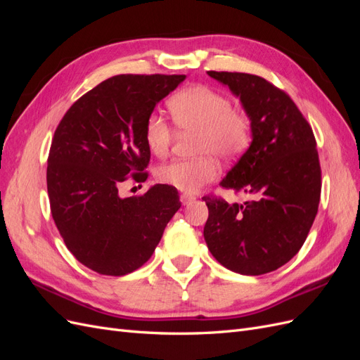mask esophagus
I'll return each instance as SVG.
<instances>
[{
    "label": "esophagus",
    "mask_w": 360,
    "mask_h": 360,
    "mask_svg": "<svg viewBox=\"0 0 360 360\" xmlns=\"http://www.w3.org/2000/svg\"><path fill=\"white\" fill-rule=\"evenodd\" d=\"M180 201H181L183 205H188V204H191L192 201H195V198L192 197V195H189V193H181V195H180Z\"/></svg>",
    "instance_id": "1"
}]
</instances>
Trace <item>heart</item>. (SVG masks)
I'll return each instance as SVG.
<instances>
[{
  "label": "heart",
  "mask_w": 360,
  "mask_h": 360,
  "mask_svg": "<svg viewBox=\"0 0 360 360\" xmlns=\"http://www.w3.org/2000/svg\"><path fill=\"white\" fill-rule=\"evenodd\" d=\"M174 123L183 132L197 134L195 151L202 155L193 160H172L158 169V179L179 191L195 193L217 177L212 156L233 159L243 153L250 141V123L245 114L233 110L231 101L205 85L188 86L169 101ZM144 139L156 156L165 155L172 141L168 122L151 112L144 126Z\"/></svg>",
  "instance_id": "obj_1"
}]
</instances>
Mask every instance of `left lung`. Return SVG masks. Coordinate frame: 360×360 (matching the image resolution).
Listing matches in <instances>:
<instances>
[{"label": "left lung", "instance_id": "8db88e82", "mask_svg": "<svg viewBox=\"0 0 360 360\" xmlns=\"http://www.w3.org/2000/svg\"><path fill=\"white\" fill-rule=\"evenodd\" d=\"M240 99L250 122L249 148L221 186L250 201L205 198L204 238L219 263L264 275L299 252L319 212L321 169L312 129L290 96L257 75L207 72Z\"/></svg>", "mask_w": 360, "mask_h": 360}]
</instances>
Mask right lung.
Segmentation results:
<instances>
[{
  "mask_svg": "<svg viewBox=\"0 0 360 360\" xmlns=\"http://www.w3.org/2000/svg\"><path fill=\"white\" fill-rule=\"evenodd\" d=\"M184 75H117L76 101L48 158L51 213L73 257L101 275L123 276L147 263L180 209L179 192L155 184L122 198L127 176L146 180L147 117Z\"/></svg>",
  "mask_w": 360,
  "mask_h": 360,
  "instance_id": "obj_1",
  "label": "right lung"
}]
</instances>
